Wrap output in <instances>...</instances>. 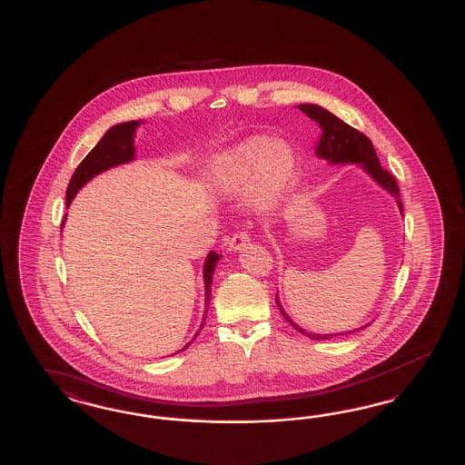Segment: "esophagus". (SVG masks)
I'll use <instances>...</instances> for the list:
<instances>
[{"label": "esophagus", "instance_id": "obj_1", "mask_svg": "<svg viewBox=\"0 0 465 465\" xmlns=\"http://www.w3.org/2000/svg\"><path fill=\"white\" fill-rule=\"evenodd\" d=\"M249 235L245 233V232H237L230 241H228V251H232V252H237V251H241L243 249L247 243H249Z\"/></svg>", "mask_w": 465, "mask_h": 465}]
</instances>
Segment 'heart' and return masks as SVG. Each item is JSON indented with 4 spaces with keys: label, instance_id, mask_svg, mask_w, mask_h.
Listing matches in <instances>:
<instances>
[{
    "label": "heart",
    "instance_id": "heart-1",
    "mask_svg": "<svg viewBox=\"0 0 465 465\" xmlns=\"http://www.w3.org/2000/svg\"><path fill=\"white\" fill-rule=\"evenodd\" d=\"M300 163L292 148L270 135H252L223 152L209 171L213 190L222 197L252 192L256 205L277 211L296 186Z\"/></svg>",
    "mask_w": 465,
    "mask_h": 465
}]
</instances>
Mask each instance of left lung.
Listing matches in <instances>:
<instances>
[{"label":"left lung","mask_w":465,"mask_h":465,"mask_svg":"<svg viewBox=\"0 0 465 465\" xmlns=\"http://www.w3.org/2000/svg\"><path fill=\"white\" fill-rule=\"evenodd\" d=\"M298 108L303 111L307 116H310L312 120H315L321 125V129H322L321 141L317 143V148H315L317 156L326 158L330 163H359L370 176L375 179L376 183L383 190H387L391 195H394L398 199L399 211L402 213V202L399 199L398 181L394 179L391 173H387L380 165V160L376 156L373 143L364 134L359 133L357 129L351 127L349 124H345L343 120H340L338 116H334L332 113L321 108V106H317V104H300ZM277 305H279V309L282 312V315L288 319L289 324L296 331L307 334L310 340H330L332 336H336V334H317V332H309L302 330L300 326H296L289 319L286 312L281 307L279 300H277ZM366 326H370V324H366ZM366 326L357 328L355 331H361ZM338 334H347V332H338Z\"/></svg>","instance_id":"left-lung-1"}]
</instances>
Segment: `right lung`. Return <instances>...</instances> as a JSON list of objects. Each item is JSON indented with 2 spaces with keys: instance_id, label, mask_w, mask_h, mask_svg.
I'll use <instances>...</instances> for the list:
<instances>
[{
  "instance_id": "add662e5",
  "label": "right lung",
  "mask_w": 465,
  "mask_h": 465,
  "mask_svg": "<svg viewBox=\"0 0 465 465\" xmlns=\"http://www.w3.org/2000/svg\"><path fill=\"white\" fill-rule=\"evenodd\" d=\"M141 122H124V124H118V125H113L108 133L103 135V139L94 146V150L90 152L89 155L85 156L82 160V163L76 167L74 174L71 176V181L67 184L66 190V205L71 203V200L74 199V195L78 193V190L90 181L92 177L108 171L114 165H120V163H127L134 160V153H135V148H134V133L137 129ZM64 224V220H63ZM222 256L214 251H211L205 258V265H203V282H205V305H209V296H211V282H213V273H214V268L216 263ZM207 312V310H205ZM205 324V319L200 326V330L203 328ZM200 332V331H199ZM199 332L195 336H199ZM195 340V338H193ZM193 340L188 343L192 345ZM188 345L184 349H188ZM181 349V351H184Z\"/></svg>"
}]
</instances>
